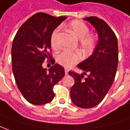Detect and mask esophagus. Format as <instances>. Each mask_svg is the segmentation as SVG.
Instances as JSON below:
<instances>
[{
  "label": "esophagus",
  "mask_w": 130,
  "mask_h": 130,
  "mask_svg": "<svg viewBox=\"0 0 130 130\" xmlns=\"http://www.w3.org/2000/svg\"><path fill=\"white\" fill-rule=\"evenodd\" d=\"M64 71H65V74H66V75H67V74H68V73H69V70H68V69H64Z\"/></svg>",
  "instance_id": "obj_1"
}]
</instances>
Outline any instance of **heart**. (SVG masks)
Instances as JSON below:
<instances>
[{"label":"heart","mask_w":130,"mask_h":130,"mask_svg":"<svg viewBox=\"0 0 130 130\" xmlns=\"http://www.w3.org/2000/svg\"><path fill=\"white\" fill-rule=\"evenodd\" d=\"M69 29L77 39H79V45L86 52L93 50L96 44V37L93 34H89V28L86 24L80 20H74L69 25ZM59 28L53 31L50 38V43L54 50L59 49L58 36ZM81 54L79 52H62L56 56V61L64 67H69L80 61Z\"/></svg>","instance_id":"b5f03b06"}]
</instances>
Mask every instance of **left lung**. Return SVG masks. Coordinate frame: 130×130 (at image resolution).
<instances>
[{"instance_id":"left-lung-1","label":"left lung","mask_w":130,"mask_h":130,"mask_svg":"<svg viewBox=\"0 0 130 130\" xmlns=\"http://www.w3.org/2000/svg\"><path fill=\"white\" fill-rule=\"evenodd\" d=\"M84 20L95 28L98 42L92 55L77 65L84 73L69 72L75 80L70 96L78 107L91 108L103 100L114 81L118 64V39L103 20L95 16Z\"/></svg>"}]
</instances>
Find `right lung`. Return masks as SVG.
<instances>
[{"instance_id": "add662e5", "label": "right lung", "mask_w": 130, "mask_h": 130, "mask_svg": "<svg viewBox=\"0 0 130 130\" xmlns=\"http://www.w3.org/2000/svg\"><path fill=\"white\" fill-rule=\"evenodd\" d=\"M67 17L37 12L19 28L12 45V68L18 88L29 103L44 105L53 100V88L65 75L63 67L52 58L50 38ZM50 58L49 72L42 67Z\"/></svg>"}]
</instances>
